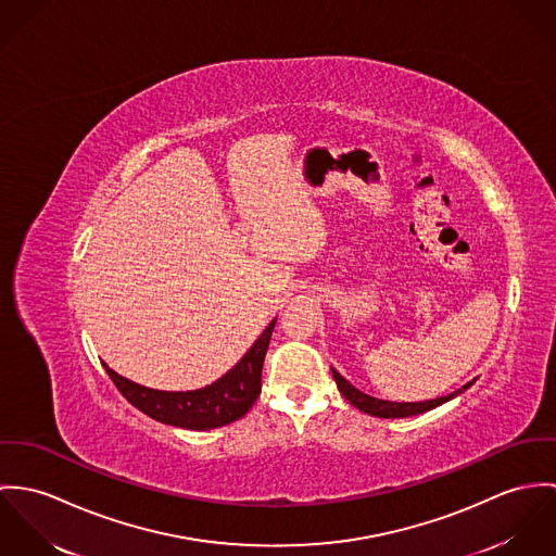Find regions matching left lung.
Segmentation results:
<instances>
[{
    "label": "left lung",
    "instance_id": "obj_1",
    "mask_svg": "<svg viewBox=\"0 0 556 556\" xmlns=\"http://www.w3.org/2000/svg\"><path fill=\"white\" fill-rule=\"evenodd\" d=\"M332 377H334V381H337L339 392H341L356 409H361V412H365V414H369V416H375V418H409V416H418V414L431 412L434 407H439V405L452 401L454 396L463 394V392H465L467 388H471L473 381H476V379H473V381L465 383L463 388L454 390V392L447 394V396H439V399H431V401H420V403H394V401L375 399V396H370V394L361 392V390H358L356 386H352L339 370L332 369Z\"/></svg>",
    "mask_w": 556,
    "mask_h": 556
}]
</instances>
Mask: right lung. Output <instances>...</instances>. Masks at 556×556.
Wrapping results in <instances>:
<instances>
[{
  "instance_id": "add662e5",
  "label": "right lung",
  "mask_w": 556,
  "mask_h": 556,
  "mask_svg": "<svg viewBox=\"0 0 556 556\" xmlns=\"http://www.w3.org/2000/svg\"><path fill=\"white\" fill-rule=\"evenodd\" d=\"M275 324H277V317L255 339L248 354L224 377L198 390H187V392L153 390L115 372L106 363L104 367L125 399L149 418L162 425L189 429V431L219 429L243 418L251 409V405L255 403V399L260 396L262 365H264V356H266Z\"/></svg>"
}]
</instances>
